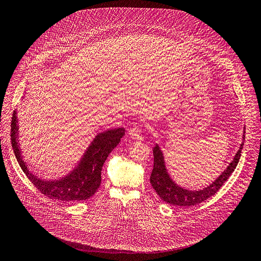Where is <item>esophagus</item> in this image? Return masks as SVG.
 <instances>
[{"label": "esophagus", "mask_w": 261, "mask_h": 261, "mask_svg": "<svg viewBox=\"0 0 261 261\" xmlns=\"http://www.w3.org/2000/svg\"><path fill=\"white\" fill-rule=\"evenodd\" d=\"M142 128L140 124L135 123L129 129V137L133 140H141L142 139Z\"/></svg>", "instance_id": "1"}]
</instances>
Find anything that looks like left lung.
I'll list each match as a JSON object with an SVG mask.
<instances>
[{
	"instance_id": "obj_1",
	"label": "left lung",
	"mask_w": 261,
	"mask_h": 261,
	"mask_svg": "<svg viewBox=\"0 0 261 261\" xmlns=\"http://www.w3.org/2000/svg\"><path fill=\"white\" fill-rule=\"evenodd\" d=\"M243 140H245V130L243 134ZM243 145L244 143L241 144L233 160L223 172V174L212 185L200 191L185 190L182 188H179L173 182V180H171V178H169L166 173L162 151L159 148V146L155 145V147H153V168L150 175V184L156 192V194L165 202L171 203L173 206H195L197 203L205 201L213 196L226 182V180L232 174L234 168L237 167L238 162H239Z\"/></svg>"
}]
</instances>
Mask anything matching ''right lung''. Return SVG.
Returning <instances> with one entry per match:
<instances>
[{"instance_id": "1", "label": "right lung", "mask_w": 261, "mask_h": 261, "mask_svg": "<svg viewBox=\"0 0 261 261\" xmlns=\"http://www.w3.org/2000/svg\"><path fill=\"white\" fill-rule=\"evenodd\" d=\"M11 145L22 171L41 194L51 199L63 201H80L92 197L101 184V169L110 152L115 148L123 137L124 129H112L99 133L84 154L81 163L59 181H42L34 176L22 160L17 142V116L14 111L11 117Z\"/></svg>"}]
</instances>
